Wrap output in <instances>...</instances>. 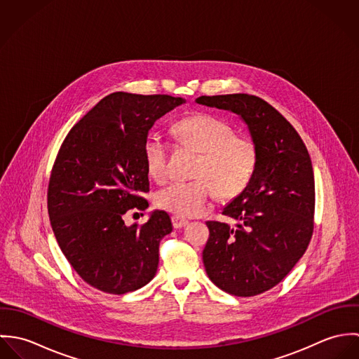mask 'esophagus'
Returning <instances> with one entry per match:
<instances>
[{"label": "esophagus", "instance_id": "1", "mask_svg": "<svg viewBox=\"0 0 359 359\" xmlns=\"http://www.w3.org/2000/svg\"><path fill=\"white\" fill-rule=\"evenodd\" d=\"M171 221H172V226H174L175 229L184 228V226H187V225L189 224L188 219H185V218H182V217H180V215H174V217L171 218Z\"/></svg>", "mask_w": 359, "mask_h": 359}]
</instances>
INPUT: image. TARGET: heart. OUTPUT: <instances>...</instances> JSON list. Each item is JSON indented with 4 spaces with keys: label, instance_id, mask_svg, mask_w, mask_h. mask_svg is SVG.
Wrapping results in <instances>:
<instances>
[{
    "label": "heart",
    "instance_id": "b5f03b06",
    "mask_svg": "<svg viewBox=\"0 0 359 359\" xmlns=\"http://www.w3.org/2000/svg\"><path fill=\"white\" fill-rule=\"evenodd\" d=\"M175 140L199 154L194 181H177L156 195V205L181 217L203 212L217 194L221 199L241 195L250 184L257 165L255 141L224 120L210 114H195L172 126ZM168 144L158 133L144 141V160L149 175L157 182L168 178Z\"/></svg>",
    "mask_w": 359,
    "mask_h": 359
}]
</instances>
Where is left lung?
Masks as SVG:
<instances>
[{"label":"left lung","instance_id":"1","mask_svg":"<svg viewBox=\"0 0 359 359\" xmlns=\"http://www.w3.org/2000/svg\"><path fill=\"white\" fill-rule=\"evenodd\" d=\"M199 104L236 113L257 147L255 175L222 214L207 221L203 264L221 290L250 297L276 286L307 250L313 231L311 157L294 127L268 102L249 94L199 97Z\"/></svg>","mask_w":359,"mask_h":359}]
</instances>
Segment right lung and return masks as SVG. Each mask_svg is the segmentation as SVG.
Here are the masks:
<instances>
[{
  "label": "right lung",
  "instance_id": "1",
  "mask_svg": "<svg viewBox=\"0 0 359 359\" xmlns=\"http://www.w3.org/2000/svg\"><path fill=\"white\" fill-rule=\"evenodd\" d=\"M185 103L170 95L113 93L67 134L52 167L48 214L62 253L93 287L134 292L154 279L170 215L124 224L128 210H145L149 192L144 141L154 121Z\"/></svg>",
  "mask_w": 359,
  "mask_h": 359
}]
</instances>
